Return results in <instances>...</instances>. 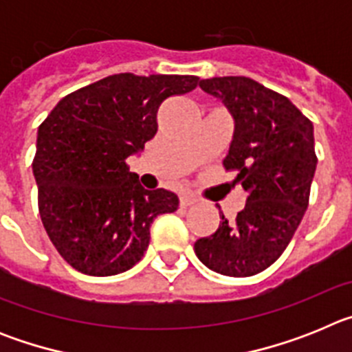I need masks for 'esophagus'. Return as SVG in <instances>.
<instances>
[{"mask_svg": "<svg viewBox=\"0 0 352 352\" xmlns=\"http://www.w3.org/2000/svg\"><path fill=\"white\" fill-rule=\"evenodd\" d=\"M192 204H195V199L192 197V195H182V197H179V206L182 208H188L192 206Z\"/></svg>", "mask_w": 352, "mask_h": 352, "instance_id": "esophagus-1", "label": "esophagus"}]
</instances>
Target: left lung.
<instances>
[{"instance_id":"obj_1","label":"left lung","mask_w":352,"mask_h":352,"mask_svg":"<svg viewBox=\"0 0 352 352\" xmlns=\"http://www.w3.org/2000/svg\"><path fill=\"white\" fill-rule=\"evenodd\" d=\"M199 86L234 120L223 167L238 170L234 183L247 204L234 222L222 213L214 234L195 241V256L220 275L252 276L282 256L309 206L317 166L314 125L287 96L248 77H213Z\"/></svg>"}]
</instances>
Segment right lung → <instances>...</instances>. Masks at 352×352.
I'll list each match as a JSON object with an SVG mask.
<instances>
[{"label": "right lung", "instance_id": "1", "mask_svg": "<svg viewBox=\"0 0 352 352\" xmlns=\"http://www.w3.org/2000/svg\"><path fill=\"white\" fill-rule=\"evenodd\" d=\"M197 82L195 76H109L61 98L38 126L40 219L72 268L93 276L126 272L144 256L153 220L178 210V195L142 188L126 158L155 138L162 102Z\"/></svg>", "mask_w": 352, "mask_h": 352}]
</instances>
